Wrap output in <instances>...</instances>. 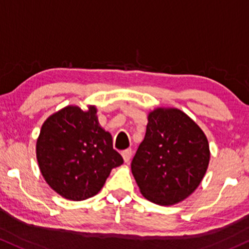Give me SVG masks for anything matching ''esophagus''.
I'll return each instance as SVG.
<instances>
[{
	"mask_svg": "<svg viewBox=\"0 0 249 249\" xmlns=\"http://www.w3.org/2000/svg\"><path fill=\"white\" fill-rule=\"evenodd\" d=\"M122 158H124L125 162L129 161L132 159V149H124V151H122Z\"/></svg>",
	"mask_w": 249,
	"mask_h": 249,
	"instance_id": "1",
	"label": "esophagus"
}]
</instances>
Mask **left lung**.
Instances as JSON below:
<instances>
[{
    "label": "left lung",
    "instance_id": "obj_1",
    "mask_svg": "<svg viewBox=\"0 0 249 249\" xmlns=\"http://www.w3.org/2000/svg\"><path fill=\"white\" fill-rule=\"evenodd\" d=\"M209 159L207 136L188 115L178 109H156L130 166L143 197L172 205L197 189Z\"/></svg>",
    "mask_w": 249,
    "mask_h": 249
}]
</instances>
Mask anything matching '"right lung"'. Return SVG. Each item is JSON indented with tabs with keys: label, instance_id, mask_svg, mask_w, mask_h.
I'll list each match as a JSON object with an SVG mask.
<instances>
[{
	"label": "right lung",
	"instance_id": "right-lung-1",
	"mask_svg": "<svg viewBox=\"0 0 249 249\" xmlns=\"http://www.w3.org/2000/svg\"><path fill=\"white\" fill-rule=\"evenodd\" d=\"M36 158L47 184L71 200L95 196L111 168L124 162L111 135L98 125L95 107L83 111L70 106L50 116L36 141Z\"/></svg>",
	"mask_w": 249,
	"mask_h": 249
}]
</instances>
